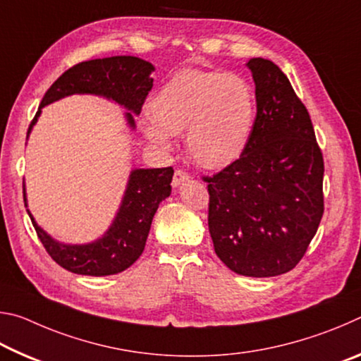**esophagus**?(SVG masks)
I'll list each match as a JSON object with an SVG mask.
<instances>
[{
    "label": "esophagus",
    "instance_id": "esophagus-1",
    "mask_svg": "<svg viewBox=\"0 0 361 361\" xmlns=\"http://www.w3.org/2000/svg\"><path fill=\"white\" fill-rule=\"evenodd\" d=\"M188 178H189V175H188L186 170L176 169L175 173H173V178H172V185H173V186H180L181 183L186 181Z\"/></svg>",
    "mask_w": 361,
    "mask_h": 361
}]
</instances>
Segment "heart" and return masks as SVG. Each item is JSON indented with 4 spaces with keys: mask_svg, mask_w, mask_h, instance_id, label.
I'll return each instance as SVG.
<instances>
[{
    "mask_svg": "<svg viewBox=\"0 0 361 361\" xmlns=\"http://www.w3.org/2000/svg\"><path fill=\"white\" fill-rule=\"evenodd\" d=\"M143 122L151 143L169 148L185 133L186 149L199 166L223 169L247 149L255 122V94L237 73L183 68L169 78L149 103Z\"/></svg>",
    "mask_w": 361,
    "mask_h": 361,
    "instance_id": "obj_1",
    "label": "heart"
}]
</instances>
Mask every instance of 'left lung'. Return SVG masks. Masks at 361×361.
I'll return each instance as SVG.
<instances>
[{
    "label": "left lung",
    "instance_id": "left-lung-1",
    "mask_svg": "<svg viewBox=\"0 0 361 361\" xmlns=\"http://www.w3.org/2000/svg\"><path fill=\"white\" fill-rule=\"evenodd\" d=\"M256 118L247 149L209 183L215 253L248 277L290 272L322 221L323 154L307 108L288 78L266 59H250Z\"/></svg>",
    "mask_w": 361,
    "mask_h": 361
}]
</instances>
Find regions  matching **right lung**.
<instances>
[{"instance_id":"right-lung-1","label":"right lung","mask_w":361,"mask_h":361,"mask_svg":"<svg viewBox=\"0 0 361 361\" xmlns=\"http://www.w3.org/2000/svg\"><path fill=\"white\" fill-rule=\"evenodd\" d=\"M151 71H154V66L149 62L130 56L76 63L47 89L39 108L71 94H97L113 99L132 113L140 114L152 87ZM39 113L41 109L36 111L28 133ZM127 119L132 127L135 126L130 113H127ZM172 167L133 170L113 226L105 237L89 245H63L56 242L35 223L32 213L27 212L42 247L59 266L81 276H113L130 267L143 253L152 216L159 204L172 192ZM23 200L27 207L25 188Z\"/></svg>"}]
</instances>
